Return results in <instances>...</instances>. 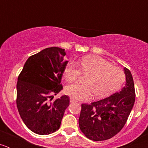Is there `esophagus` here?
Wrapping results in <instances>:
<instances>
[{
    "mask_svg": "<svg viewBox=\"0 0 148 148\" xmlns=\"http://www.w3.org/2000/svg\"><path fill=\"white\" fill-rule=\"evenodd\" d=\"M70 102L71 103H75V102H77V101L75 100V99H70Z\"/></svg>",
    "mask_w": 148,
    "mask_h": 148,
    "instance_id": "obj_1",
    "label": "esophagus"
}]
</instances>
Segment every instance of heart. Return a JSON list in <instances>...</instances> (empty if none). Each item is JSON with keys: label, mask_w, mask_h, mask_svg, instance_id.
<instances>
[{"label": "heart", "mask_w": 148, "mask_h": 148, "mask_svg": "<svg viewBox=\"0 0 148 148\" xmlns=\"http://www.w3.org/2000/svg\"><path fill=\"white\" fill-rule=\"evenodd\" d=\"M78 64L70 61L64 72L65 80L74 82L82 75H87L85 83L73 84L65 89L66 93L75 100L87 99L94 94L96 99H102L119 90L125 81V74L121 68L114 66L104 58L95 56L84 57Z\"/></svg>", "instance_id": "obj_1"}]
</instances>
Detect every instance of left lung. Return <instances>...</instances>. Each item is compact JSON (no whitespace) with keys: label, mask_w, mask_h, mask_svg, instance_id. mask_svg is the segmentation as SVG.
I'll list each match as a JSON object with an SVG mask.
<instances>
[{"label":"left lung","mask_w":148,"mask_h":148,"mask_svg":"<svg viewBox=\"0 0 148 148\" xmlns=\"http://www.w3.org/2000/svg\"><path fill=\"white\" fill-rule=\"evenodd\" d=\"M125 87L106 99L82 104L79 127L87 138L104 141L116 136L126 124L135 102V87L131 73L125 67Z\"/></svg>","instance_id":"1"}]
</instances>
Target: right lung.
<instances>
[{
    "mask_svg": "<svg viewBox=\"0 0 148 148\" xmlns=\"http://www.w3.org/2000/svg\"><path fill=\"white\" fill-rule=\"evenodd\" d=\"M66 54L61 48H46L30 56L18 75V112L26 126L39 135L58 130L70 104V98L66 95L51 101L53 95L63 90L61 78L68 63Z\"/></svg>",
    "mask_w": 148,
    "mask_h": 148,
    "instance_id": "obj_1",
    "label": "right lung"
}]
</instances>
